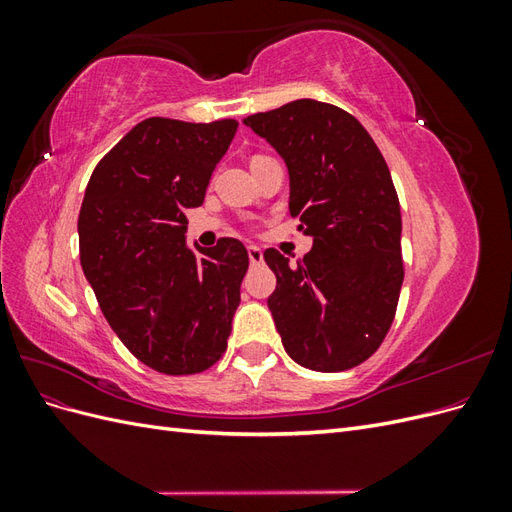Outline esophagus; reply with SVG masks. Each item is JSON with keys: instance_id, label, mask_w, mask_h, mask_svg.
Returning <instances> with one entry per match:
<instances>
[{"instance_id": "esophagus-1", "label": "esophagus", "mask_w": 512, "mask_h": 512, "mask_svg": "<svg viewBox=\"0 0 512 512\" xmlns=\"http://www.w3.org/2000/svg\"><path fill=\"white\" fill-rule=\"evenodd\" d=\"M247 256H250L252 265H262V250H260V247H256V245L247 247Z\"/></svg>"}]
</instances>
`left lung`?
Instances as JSON below:
<instances>
[{
    "instance_id": "left-lung-1",
    "label": "left lung",
    "mask_w": 512,
    "mask_h": 512,
    "mask_svg": "<svg viewBox=\"0 0 512 512\" xmlns=\"http://www.w3.org/2000/svg\"><path fill=\"white\" fill-rule=\"evenodd\" d=\"M280 151L290 173V215L314 247L277 277L269 309L290 359L314 371L367 361L395 320L404 258L397 190L359 119L318 100H294L243 119Z\"/></svg>"
}]
</instances>
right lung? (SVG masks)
<instances>
[{
    "instance_id": "add662e5",
    "label": "right lung",
    "mask_w": 512,
    "mask_h": 512,
    "mask_svg": "<svg viewBox=\"0 0 512 512\" xmlns=\"http://www.w3.org/2000/svg\"><path fill=\"white\" fill-rule=\"evenodd\" d=\"M239 123L149 117L91 173L79 252L104 318L138 361L190 376L222 359L250 256L241 241L185 247V211L200 207Z\"/></svg>"
}]
</instances>
